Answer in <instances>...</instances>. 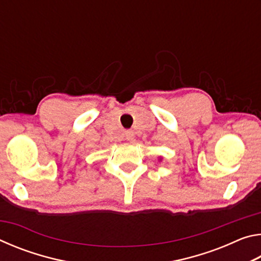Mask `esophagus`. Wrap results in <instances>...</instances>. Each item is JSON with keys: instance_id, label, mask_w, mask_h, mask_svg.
<instances>
[{"instance_id": "1", "label": "esophagus", "mask_w": 261, "mask_h": 261, "mask_svg": "<svg viewBox=\"0 0 261 261\" xmlns=\"http://www.w3.org/2000/svg\"><path fill=\"white\" fill-rule=\"evenodd\" d=\"M125 138L129 141H134L135 140V132L132 130H127L125 132Z\"/></svg>"}]
</instances>
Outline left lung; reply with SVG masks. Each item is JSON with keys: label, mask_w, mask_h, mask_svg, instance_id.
Wrapping results in <instances>:
<instances>
[{"label": "left lung", "mask_w": 261, "mask_h": 261, "mask_svg": "<svg viewBox=\"0 0 261 261\" xmlns=\"http://www.w3.org/2000/svg\"><path fill=\"white\" fill-rule=\"evenodd\" d=\"M159 160H160V161H161V160H162V159H161V158H160V159H159Z\"/></svg>", "instance_id": "8db88e82"}]
</instances>
